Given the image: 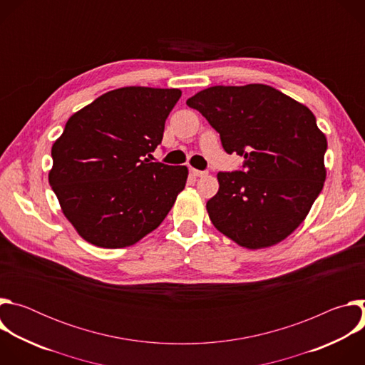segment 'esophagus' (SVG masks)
Instances as JSON below:
<instances>
[{"label": "esophagus", "instance_id": "34e87169", "mask_svg": "<svg viewBox=\"0 0 365 365\" xmlns=\"http://www.w3.org/2000/svg\"><path fill=\"white\" fill-rule=\"evenodd\" d=\"M190 172H192V175H193V176H196V178H203V176H206V175H207V172H206V170H197V169H190Z\"/></svg>", "mask_w": 365, "mask_h": 365}]
</instances>
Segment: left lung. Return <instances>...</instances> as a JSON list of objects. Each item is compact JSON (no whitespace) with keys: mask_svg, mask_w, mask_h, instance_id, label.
Masks as SVG:
<instances>
[{"mask_svg":"<svg viewBox=\"0 0 365 365\" xmlns=\"http://www.w3.org/2000/svg\"><path fill=\"white\" fill-rule=\"evenodd\" d=\"M220 133L242 170L220 172L206 203L214 227L247 248L280 242L306 218L327 178L328 148L312 111L263 83L211 86L186 101Z\"/></svg>","mask_w":365,"mask_h":365,"instance_id":"8db88e82","label":"left lung"}]
</instances>
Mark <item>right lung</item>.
<instances>
[{
  "instance_id": "add662e5",
  "label": "right lung",
  "mask_w": 365,
  "mask_h": 365,
  "mask_svg": "<svg viewBox=\"0 0 365 365\" xmlns=\"http://www.w3.org/2000/svg\"><path fill=\"white\" fill-rule=\"evenodd\" d=\"M180 89L125 86L75 113L51 147L48 183L78 234L123 248L158 228L187 179L186 166L150 162Z\"/></svg>"
}]
</instances>
